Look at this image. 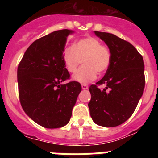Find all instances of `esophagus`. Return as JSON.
I'll use <instances>...</instances> for the list:
<instances>
[{
    "mask_svg": "<svg viewBox=\"0 0 158 158\" xmlns=\"http://www.w3.org/2000/svg\"><path fill=\"white\" fill-rule=\"evenodd\" d=\"M81 88H82V89H83V90H86V89H89V86H88L87 85H85V84H82Z\"/></svg>",
    "mask_w": 158,
    "mask_h": 158,
    "instance_id": "1",
    "label": "esophagus"
}]
</instances>
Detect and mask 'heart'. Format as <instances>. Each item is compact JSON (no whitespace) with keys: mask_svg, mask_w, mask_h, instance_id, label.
Segmentation results:
<instances>
[{"mask_svg":"<svg viewBox=\"0 0 158 158\" xmlns=\"http://www.w3.org/2000/svg\"><path fill=\"white\" fill-rule=\"evenodd\" d=\"M111 54L110 49L94 37L83 38L75 42L73 47L65 48L62 61L69 73L77 70L81 62L83 65L73 75V80L81 84L92 81L96 73L102 74L109 68Z\"/></svg>","mask_w":158,"mask_h":158,"instance_id":"b5f03b06","label":"heart"}]
</instances>
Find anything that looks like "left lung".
I'll return each instance as SVG.
<instances>
[{
    "instance_id": "8db88e82",
    "label": "left lung",
    "mask_w": 158,
    "mask_h": 158,
    "mask_svg": "<svg viewBox=\"0 0 158 158\" xmlns=\"http://www.w3.org/2000/svg\"><path fill=\"white\" fill-rule=\"evenodd\" d=\"M94 32L110 49L111 59L104 77L89 87V111L95 123L113 127L132 115L143 94L144 61L129 42L111 33ZM101 84L106 85L103 90L97 87Z\"/></svg>"
}]
</instances>
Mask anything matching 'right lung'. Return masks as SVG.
Listing matches in <instances>:
<instances>
[{
	"label": "right lung",
	"instance_id": "1",
	"mask_svg": "<svg viewBox=\"0 0 158 158\" xmlns=\"http://www.w3.org/2000/svg\"><path fill=\"white\" fill-rule=\"evenodd\" d=\"M73 32L55 31L33 42L18 66L20 104L24 112L43 127L66 125L81 91L77 81L62 84L70 76L62 61V52Z\"/></svg>",
	"mask_w": 158,
	"mask_h": 158
}]
</instances>
